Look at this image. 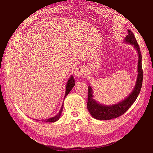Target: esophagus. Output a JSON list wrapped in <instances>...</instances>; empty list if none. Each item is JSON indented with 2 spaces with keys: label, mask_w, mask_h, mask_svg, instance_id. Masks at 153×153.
<instances>
[{
  "label": "esophagus",
  "mask_w": 153,
  "mask_h": 153,
  "mask_svg": "<svg viewBox=\"0 0 153 153\" xmlns=\"http://www.w3.org/2000/svg\"><path fill=\"white\" fill-rule=\"evenodd\" d=\"M84 73H85V71H84V67L79 66L75 69V72H74V75L77 78H79L82 76Z\"/></svg>",
  "instance_id": "esophagus-1"
}]
</instances>
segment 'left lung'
<instances>
[{
	"instance_id": "left-lung-1",
	"label": "left lung",
	"mask_w": 153,
	"mask_h": 153,
	"mask_svg": "<svg viewBox=\"0 0 153 153\" xmlns=\"http://www.w3.org/2000/svg\"><path fill=\"white\" fill-rule=\"evenodd\" d=\"M128 34L125 38V41H126V42L133 45L138 54V74L135 87L128 98L121 101L120 103L110 106H105L97 103L93 99L92 88L90 86L88 87L87 108L92 116L96 119L110 120L121 116L126 112L133 103L135 102L140 92L143 80V70L142 67V55L140 49L133 32L129 30H128Z\"/></svg>"
}]
</instances>
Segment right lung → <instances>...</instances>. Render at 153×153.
<instances>
[{"label": "right lung", "mask_w": 153, "mask_h": 153, "mask_svg": "<svg viewBox=\"0 0 153 153\" xmlns=\"http://www.w3.org/2000/svg\"><path fill=\"white\" fill-rule=\"evenodd\" d=\"M75 85V79H74V78L73 76H71L70 78H69V79L68 81V83L66 84V94L65 96H64V98H65V97L69 94V92L71 91V90L72 89V88ZM63 108V103L62 105L61 106V108L59 111V113L55 115V117H51L49 118L48 119H45V120H43V122H47V123H54L55 121H57V120H59L60 116H61V114L62 113V110Z\"/></svg>", "instance_id": "1"}]
</instances>
